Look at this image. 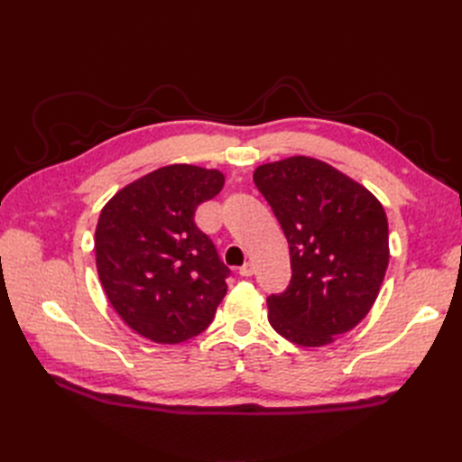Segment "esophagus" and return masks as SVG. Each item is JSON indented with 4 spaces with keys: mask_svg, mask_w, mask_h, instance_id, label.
I'll use <instances>...</instances> for the list:
<instances>
[{
    "mask_svg": "<svg viewBox=\"0 0 462 462\" xmlns=\"http://www.w3.org/2000/svg\"><path fill=\"white\" fill-rule=\"evenodd\" d=\"M239 273H241L243 277H250V275H253V273H254V265H253V263H250V262H246L245 265H241V270H239Z\"/></svg>",
    "mask_w": 462,
    "mask_h": 462,
    "instance_id": "34e87169",
    "label": "esophagus"
}]
</instances>
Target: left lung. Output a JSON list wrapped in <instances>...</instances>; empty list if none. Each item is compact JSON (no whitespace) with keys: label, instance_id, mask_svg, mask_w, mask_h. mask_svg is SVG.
<instances>
[{"label":"left lung","instance_id":"1","mask_svg":"<svg viewBox=\"0 0 462 462\" xmlns=\"http://www.w3.org/2000/svg\"><path fill=\"white\" fill-rule=\"evenodd\" d=\"M254 183L282 226L291 283L268 297L272 328L295 345L321 346L366 318L389 263V229L374 194L306 156L263 163Z\"/></svg>","mask_w":462,"mask_h":462}]
</instances>
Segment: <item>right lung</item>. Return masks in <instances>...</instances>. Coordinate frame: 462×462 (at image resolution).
<instances>
[{"label": "right lung", "instance_id": "obj_1", "mask_svg": "<svg viewBox=\"0 0 462 462\" xmlns=\"http://www.w3.org/2000/svg\"><path fill=\"white\" fill-rule=\"evenodd\" d=\"M226 177L177 163L121 189L96 226V265L102 287L125 324L163 345L202 333L226 297L231 270L194 223Z\"/></svg>", "mask_w": 462, "mask_h": 462}]
</instances>
